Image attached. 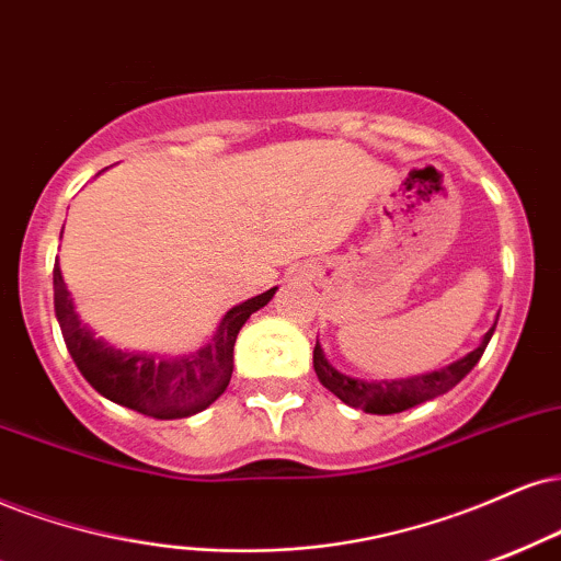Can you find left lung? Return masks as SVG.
Returning <instances> with one entry per match:
<instances>
[{
  "instance_id": "8db88e82",
  "label": "left lung",
  "mask_w": 561,
  "mask_h": 561,
  "mask_svg": "<svg viewBox=\"0 0 561 561\" xmlns=\"http://www.w3.org/2000/svg\"><path fill=\"white\" fill-rule=\"evenodd\" d=\"M496 323L489 329L483 336V342L478 345L473 353L465 355L462 360L451 363V366L434 370V374L413 376V379H400V381H360L350 379V376L340 374V370L332 368V363L323 357V350L319 342L313 347V368L319 381L327 387L332 394L340 397L342 402L350 404V408L366 410V413L374 415H391L402 413V410L415 408V404L434 400L438 394H447L451 387H457L465 376L473 370V366L481 360L485 345H489L491 334H494Z\"/></svg>"
}]
</instances>
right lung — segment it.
Listing matches in <instances>:
<instances>
[{
  "mask_svg": "<svg viewBox=\"0 0 561 561\" xmlns=\"http://www.w3.org/2000/svg\"><path fill=\"white\" fill-rule=\"evenodd\" d=\"M274 293L276 287L234 306L221 319L211 345L195 355L182 360H157L151 355L114 350L88 332L72 308L59 261H54V313L83 379L106 400L159 421L201 413L227 389L232 379V350L238 332L251 313L274 298Z\"/></svg>",
  "mask_w": 561,
  "mask_h": 561,
  "instance_id": "add662e5",
  "label": "right lung"
}]
</instances>
